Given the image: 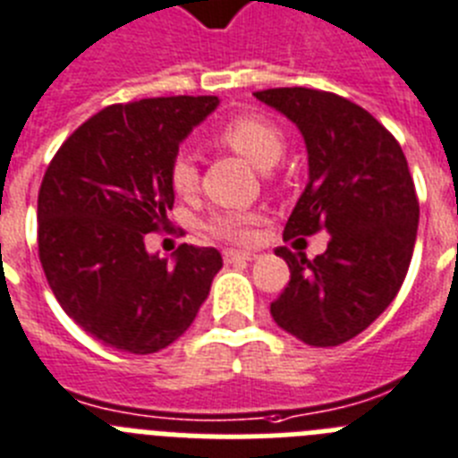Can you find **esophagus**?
Here are the masks:
<instances>
[{
  "instance_id": "esophagus-1",
  "label": "esophagus",
  "mask_w": 458,
  "mask_h": 458,
  "mask_svg": "<svg viewBox=\"0 0 458 458\" xmlns=\"http://www.w3.org/2000/svg\"><path fill=\"white\" fill-rule=\"evenodd\" d=\"M256 253L251 251H224V260L225 262H251L256 260Z\"/></svg>"
}]
</instances>
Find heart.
Returning a JSON list of instances; mask_svg holds the SVG:
<instances>
[{
    "label": "heart",
    "instance_id": "obj_1",
    "mask_svg": "<svg viewBox=\"0 0 458 458\" xmlns=\"http://www.w3.org/2000/svg\"><path fill=\"white\" fill-rule=\"evenodd\" d=\"M214 140L233 149V152L242 154L262 170L276 165L285 152L284 131L265 114H237V117L228 119L216 131ZM168 180L177 196L189 198L196 193L200 174H198V165L191 154L182 152L173 158ZM209 233H214L221 240L234 242V244H246V242L253 240V216L242 212L214 214L212 221H209Z\"/></svg>",
    "mask_w": 458,
    "mask_h": 458
}]
</instances>
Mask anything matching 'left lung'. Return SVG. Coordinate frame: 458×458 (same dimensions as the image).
<instances>
[{
	"instance_id": "obj_1",
	"label": "left lung",
	"mask_w": 458,
	"mask_h": 458,
	"mask_svg": "<svg viewBox=\"0 0 458 458\" xmlns=\"http://www.w3.org/2000/svg\"><path fill=\"white\" fill-rule=\"evenodd\" d=\"M253 97L285 114L309 152V184L284 237L332 234L313 260L276 249L290 281L269 311L306 345L345 344L392 304L411 267L420 202L408 161L371 113L332 91L276 87Z\"/></svg>"
}]
</instances>
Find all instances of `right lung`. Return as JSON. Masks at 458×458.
I'll use <instances>...</instances> for the list:
<instances>
[{"label":"right lung","instance_id":"obj_1","mask_svg":"<svg viewBox=\"0 0 458 458\" xmlns=\"http://www.w3.org/2000/svg\"><path fill=\"white\" fill-rule=\"evenodd\" d=\"M216 97L108 106L64 140L38 191V258L55 297L89 336L133 355L177 341L224 267L212 246L147 253L168 224V170Z\"/></svg>","mask_w":458,"mask_h":458}]
</instances>
